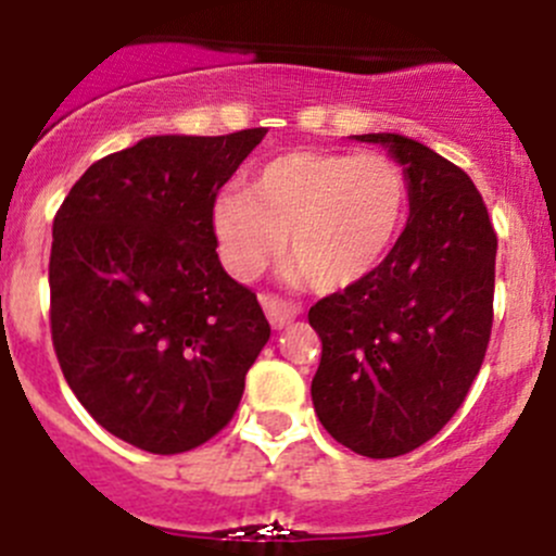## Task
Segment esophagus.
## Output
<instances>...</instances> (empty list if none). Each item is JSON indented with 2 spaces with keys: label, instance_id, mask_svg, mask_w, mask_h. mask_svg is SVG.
Returning <instances> with one entry per match:
<instances>
[{
  "label": "esophagus",
  "instance_id": "esophagus-1",
  "mask_svg": "<svg viewBox=\"0 0 556 556\" xmlns=\"http://www.w3.org/2000/svg\"><path fill=\"white\" fill-rule=\"evenodd\" d=\"M260 302L276 329H283L286 324H291L296 316H300V305L291 300H283V296H278V294H262Z\"/></svg>",
  "mask_w": 556,
  "mask_h": 556
}]
</instances>
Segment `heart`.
Returning a JSON list of instances; mask_svg holds the SVG:
<instances>
[{
  "instance_id": "heart-1",
  "label": "heart",
  "mask_w": 556,
  "mask_h": 556,
  "mask_svg": "<svg viewBox=\"0 0 556 556\" xmlns=\"http://www.w3.org/2000/svg\"><path fill=\"white\" fill-rule=\"evenodd\" d=\"M408 178L387 153L289 151L229 189L213 213L229 273L251 278L283 251L321 291L370 276L408 216Z\"/></svg>"
}]
</instances>
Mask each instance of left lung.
Wrapping results in <instances>:
<instances>
[{
	"label": "left lung",
	"instance_id": "obj_1",
	"mask_svg": "<svg viewBox=\"0 0 556 556\" xmlns=\"http://www.w3.org/2000/svg\"><path fill=\"white\" fill-rule=\"evenodd\" d=\"M410 218L387 260L307 313L321 338L313 408L324 430L370 459L408 454L465 403L494 318L497 235L465 169L403 135Z\"/></svg>",
	"mask_w": 556,
	"mask_h": 556
}]
</instances>
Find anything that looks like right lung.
<instances>
[{"instance_id": "obj_1", "label": "right lung", "mask_w": 556, "mask_h": 556, "mask_svg": "<svg viewBox=\"0 0 556 556\" xmlns=\"http://www.w3.org/2000/svg\"><path fill=\"white\" fill-rule=\"evenodd\" d=\"M267 135L146 137L93 162L53 218L51 338L86 410L184 454L232 421L270 324L216 254L222 186Z\"/></svg>"}]
</instances>
